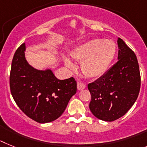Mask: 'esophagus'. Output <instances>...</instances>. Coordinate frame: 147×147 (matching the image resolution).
Masks as SVG:
<instances>
[{"label": "esophagus", "instance_id": "1", "mask_svg": "<svg viewBox=\"0 0 147 147\" xmlns=\"http://www.w3.org/2000/svg\"><path fill=\"white\" fill-rule=\"evenodd\" d=\"M86 88V85L82 82H78V90H82V89Z\"/></svg>", "mask_w": 147, "mask_h": 147}]
</instances>
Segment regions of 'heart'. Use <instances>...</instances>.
Instances as JSON below:
<instances>
[{
	"mask_svg": "<svg viewBox=\"0 0 147 147\" xmlns=\"http://www.w3.org/2000/svg\"><path fill=\"white\" fill-rule=\"evenodd\" d=\"M116 52V45L111 40L92 39L75 48L71 56L73 59L81 62V71L85 76L90 78L100 77L107 69ZM65 64L70 69L73 63L65 59Z\"/></svg>",
	"mask_w": 147,
	"mask_h": 147,
	"instance_id": "heart-1",
	"label": "heart"
}]
</instances>
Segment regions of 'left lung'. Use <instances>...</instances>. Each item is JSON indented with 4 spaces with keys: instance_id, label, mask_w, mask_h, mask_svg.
Returning <instances> with one entry per match:
<instances>
[{
    "instance_id": "1",
    "label": "left lung",
    "mask_w": 147,
    "mask_h": 147,
    "mask_svg": "<svg viewBox=\"0 0 147 147\" xmlns=\"http://www.w3.org/2000/svg\"><path fill=\"white\" fill-rule=\"evenodd\" d=\"M118 62L98 80L88 84L89 109L98 119L113 121L124 115L135 104L141 87L137 57L118 38Z\"/></svg>"
}]
</instances>
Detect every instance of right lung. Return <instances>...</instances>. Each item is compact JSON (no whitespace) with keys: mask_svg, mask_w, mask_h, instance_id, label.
<instances>
[{"mask_svg":"<svg viewBox=\"0 0 147 147\" xmlns=\"http://www.w3.org/2000/svg\"><path fill=\"white\" fill-rule=\"evenodd\" d=\"M23 43L14 55L9 86L15 103L24 114L40 123H49L63 114L77 91L74 78L59 80L52 70H38L25 58Z\"/></svg>","mask_w":147,"mask_h":147,"instance_id":"right-lung-1","label":"right lung"}]
</instances>
